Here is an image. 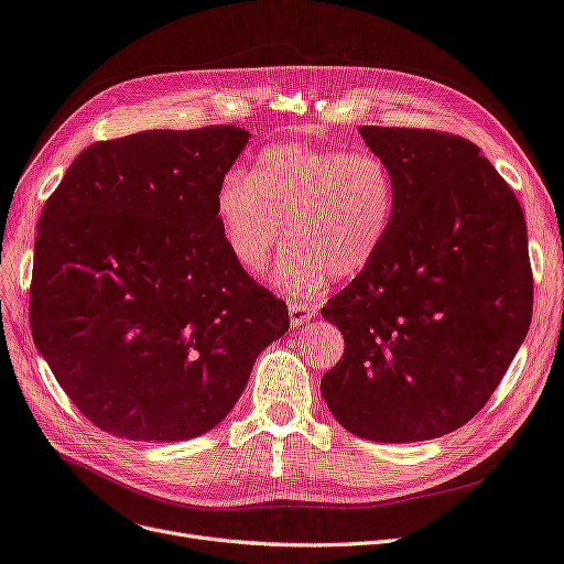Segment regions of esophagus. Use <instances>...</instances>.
<instances>
[{"mask_svg": "<svg viewBox=\"0 0 564 564\" xmlns=\"http://www.w3.org/2000/svg\"><path fill=\"white\" fill-rule=\"evenodd\" d=\"M288 313H290V327H302V324H306L311 317H315V306H311V304H290V308H288Z\"/></svg>", "mask_w": 564, "mask_h": 564, "instance_id": "34e87169", "label": "esophagus"}]
</instances>
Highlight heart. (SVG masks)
<instances>
[{
  "mask_svg": "<svg viewBox=\"0 0 564 564\" xmlns=\"http://www.w3.org/2000/svg\"><path fill=\"white\" fill-rule=\"evenodd\" d=\"M217 224L235 262L258 274L290 232L272 283L308 294L336 279L364 274L393 226L395 181L375 153L279 143L258 155L251 173L230 171L215 198Z\"/></svg>",
  "mask_w": 564,
  "mask_h": 564,
  "instance_id": "obj_1",
  "label": "heart"
}]
</instances>
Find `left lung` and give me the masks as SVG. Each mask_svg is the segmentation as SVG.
<instances>
[{
  "instance_id": "8db88e82",
  "label": "left lung",
  "mask_w": 564,
  "mask_h": 564,
  "mask_svg": "<svg viewBox=\"0 0 564 564\" xmlns=\"http://www.w3.org/2000/svg\"><path fill=\"white\" fill-rule=\"evenodd\" d=\"M359 134L391 166L395 215L375 262L322 308L345 351L319 389L351 434L427 441L476 416L528 334L525 221L468 139L379 126Z\"/></svg>"
}]
</instances>
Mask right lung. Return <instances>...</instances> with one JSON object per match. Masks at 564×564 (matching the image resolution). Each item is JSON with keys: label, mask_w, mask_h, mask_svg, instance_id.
<instances>
[{"label": "right lung", "mask_w": 564, "mask_h": 564, "mask_svg": "<svg viewBox=\"0 0 564 564\" xmlns=\"http://www.w3.org/2000/svg\"><path fill=\"white\" fill-rule=\"evenodd\" d=\"M249 137L210 126L98 141L43 207L34 343L102 432L148 443L210 432L290 327L217 224L219 183Z\"/></svg>", "instance_id": "1"}]
</instances>
